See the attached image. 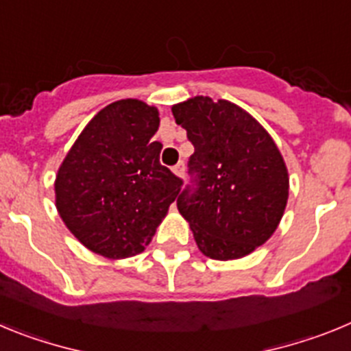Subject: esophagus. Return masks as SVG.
<instances>
[{
    "label": "esophagus",
    "instance_id": "obj_1",
    "mask_svg": "<svg viewBox=\"0 0 351 351\" xmlns=\"http://www.w3.org/2000/svg\"><path fill=\"white\" fill-rule=\"evenodd\" d=\"M173 171H175L176 176H183V175H185V164H183L182 160H180V162L176 164L175 168H173Z\"/></svg>",
    "mask_w": 351,
    "mask_h": 351
}]
</instances>
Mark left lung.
<instances>
[{"instance_id": "1", "label": "left lung", "mask_w": 351, "mask_h": 351, "mask_svg": "<svg viewBox=\"0 0 351 351\" xmlns=\"http://www.w3.org/2000/svg\"><path fill=\"white\" fill-rule=\"evenodd\" d=\"M194 145L191 185L176 199L199 250L239 258L271 238L289 199V173L274 141L254 117L226 99L195 96L173 106Z\"/></svg>"}]
</instances>
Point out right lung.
<instances>
[{"label": "right lung", "instance_id": "1", "mask_svg": "<svg viewBox=\"0 0 351 351\" xmlns=\"http://www.w3.org/2000/svg\"><path fill=\"white\" fill-rule=\"evenodd\" d=\"M159 112L121 99L85 125L59 168L56 206L75 238L94 254H141L178 195L183 180L159 162L152 136Z\"/></svg>", "mask_w": 351, "mask_h": 351}]
</instances>
